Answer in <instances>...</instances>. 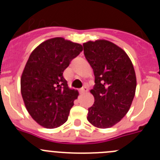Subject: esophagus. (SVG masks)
Instances as JSON below:
<instances>
[{
	"label": "esophagus",
	"mask_w": 160,
	"mask_h": 160,
	"mask_svg": "<svg viewBox=\"0 0 160 160\" xmlns=\"http://www.w3.org/2000/svg\"><path fill=\"white\" fill-rule=\"evenodd\" d=\"M88 90V88H87L86 86H83V88H81V89H80V92H81L82 93H85V92H87Z\"/></svg>",
	"instance_id": "obj_1"
}]
</instances>
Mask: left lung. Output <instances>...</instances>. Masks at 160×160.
<instances>
[{
  "label": "left lung",
  "mask_w": 160,
  "mask_h": 160,
  "mask_svg": "<svg viewBox=\"0 0 160 160\" xmlns=\"http://www.w3.org/2000/svg\"><path fill=\"white\" fill-rule=\"evenodd\" d=\"M83 52L91 66L94 97L88 108V122L99 128H108L120 122L129 110L136 89L133 65L123 49L107 40L83 44Z\"/></svg>",
  "instance_id": "8db88e82"
}]
</instances>
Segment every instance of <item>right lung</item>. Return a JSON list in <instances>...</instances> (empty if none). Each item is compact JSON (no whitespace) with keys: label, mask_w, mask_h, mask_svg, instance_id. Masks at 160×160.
Segmentation results:
<instances>
[{"label":"right lung","mask_w":160,"mask_h":160,"mask_svg":"<svg viewBox=\"0 0 160 160\" xmlns=\"http://www.w3.org/2000/svg\"><path fill=\"white\" fill-rule=\"evenodd\" d=\"M82 51L80 44L57 37L31 53L21 78V92L27 111L41 126L57 128L68 119L79 93L68 88L62 73Z\"/></svg>","instance_id":"obj_1"}]
</instances>
